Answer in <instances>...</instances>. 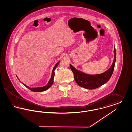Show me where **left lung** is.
I'll use <instances>...</instances> for the list:
<instances>
[{
  "instance_id": "8db88e82",
  "label": "left lung",
  "mask_w": 132,
  "mask_h": 132,
  "mask_svg": "<svg viewBox=\"0 0 132 132\" xmlns=\"http://www.w3.org/2000/svg\"><path fill=\"white\" fill-rule=\"evenodd\" d=\"M114 59L111 67L106 72L101 74L92 75L86 74L76 70L70 64V68L74 74L75 80L78 85L82 88L92 89L98 88L108 82L112 75L114 69L116 58V53L115 47L114 49Z\"/></svg>"
}]
</instances>
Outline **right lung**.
Masks as SVG:
<instances>
[{"instance_id": "right-lung-1", "label": "right lung", "mask_w": 132, "mask_h": 132, "mask_svg": "<svg viewBox=\"0 0 132 132\" xmlns=\"http://www.w3.org/2000/svg\"><path fill=\"white\" fill-rule=\"evenodd\" d=\"M59 62H57V63L56 64V65H55V66L54 67L53 69V70H52V75H51V78H50V81L48 82V83L45 86L43 87H40V88H29L28 86H26L25 84H23V82H21V83H22L23 85H24L26 88H29V89H30L32 91V92H44V91H45V90H47L48 88H50V87L52 85L53 83V79H54V75H55L54 71H55V69L56 68L57 66H58V64H59ZM17 77L18 78L17 76Z\"/></svg>"}]
</instances>
